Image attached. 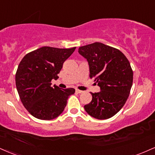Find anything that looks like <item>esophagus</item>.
<instances>
[{"mask_svg": "<svg viewBox=\"0 0 155 155\" xmlns=\"http://www.w3.org/2000/svg\"><path fill=\"white\" fill-rule=\"evenodd\" d=\"M76 93H79V94H80V93H82L83 91L79 90V89H76Z\"/></svg>", "mask_w": 155, "mask_h": 155, "instance_id": "esophagus-1", "label": "esophagus"}]
</instances>
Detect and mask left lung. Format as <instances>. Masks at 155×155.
Returning a JSON list of instances; mask_svg holds the SVG:
<instances>
[{"label": "left lung", "instance_id": "obj_1", "mask_svg": "<svg viewBox=\"0 0 155 155\" xmlns=\"http://www.w3.org/2000/svg\"><path fill=\"white\" fill-rule=\"evenodd\" d=\"M79 53L88 61L90 79L101 89L91 93L92 100L84 105L85 110L100 120L111 118L124 107L129 96L133 83L129 61L118 49L101 42L81 46Z\"/></svg>", "mask_w": 155, "mask_h": 155}]
</instances>
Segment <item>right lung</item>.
<instances>
[{"label":"right lung","mask_w":155,"mask_h":155,"mask_svg":"<svg viewBox=\"0 0 155 155\" xmlns=\"http://www.w3.org/2000/svg\"><path fill=\"white\" fill-rule=\"evenodd\" d=\"M72 48L42 47L27 53L18 65L16 86L20 100L31 115L40 120L57 118L66 106L75 89H61L51 80L58 79L65 61L74 53Z\"/></svg>","instance_id":"obj_1"}]
</instances>
